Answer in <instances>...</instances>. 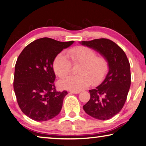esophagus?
Here are the masks:
<instances>
[{
  "mask_svg": "<svg viewBox=\"0 0 146 146\" xmlns=\"http://www.w3.org/2000/svg\"><path fill=\"white\" fill-rule=\"evenodd\" d=\"M80 92V91H70V93H74V94H78Z\"/></svg>",
  "mask_w": 146,
  "mask_h": 146,
  "instance_id": "1",
  "label": "esophagus"
}]
</instances>
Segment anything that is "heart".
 <instances>
[{
	"mask_svg": "<svg viewBox=\"0 0 146 146\" xmlns=\"http://www.w3.org/2000/svg\"><path fill=\"white\" fill-rule=\"evenodd\" d=\"M73 64H81L78 75H70L59 81L58 85L64 90L80 91L100 84L107 76L110 64L104 56L97 55V52L86 46H77L68 51ZM72 64L64 52L58 53L54 59L53 68L58 77L62 78L70 73Z\"/></svg>",
	"mask_w": 146,
	"mask_h": 146,
	"instance_id": "b5f03b06",
	"label": "heart"
}]
</instances>
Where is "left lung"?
<instances>
[{"mask_svg":"<svg viewBox=\"0 0 146 146\" xmlns=\"http://www.w3.org/2000/svg\"><path fill=\"white\" fill-rule=\"evenodd\" d=\"M81 44L98 51L110 64L103 82L89 91L90 99L83 109L96 119H110L120 111L127 99L131 86L129 62L122 49L110 39H94Z\"/></svg>","mask_w":146,"mask_h":146,"instance_id":"left-lung-1","label":"left lung"}]
</instances>
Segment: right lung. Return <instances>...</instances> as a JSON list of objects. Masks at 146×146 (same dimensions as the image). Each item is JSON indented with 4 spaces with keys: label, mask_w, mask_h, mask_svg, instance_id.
<instances>
[{
    "label": "right lung",
    "mask_w": 146,
    "mask_h": 146,
    "mask_svg": "<svg viewBox=\"0 0 146 146\" xmlns=\"http://www.w3.org/2000/svg\"><path fill=\"white\" fill-rule=\"evenodd\" d=\"M74 41L44 37L29 44L15 64L13 88L22 111L35 121H47L60 112L68 92L56 91L54 59Z\"/></svg>",
    "instance_id": "right-lung-1"
}]
</instances>
